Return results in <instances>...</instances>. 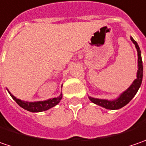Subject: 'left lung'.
<instances>
[{
	"instance_id": "1",
	"label": "left lung",
	"mask_w": 146,
	"mask_h": 146,
	"mask_svg": "<svg viewBox=\"0 0 146 146\" xmlns=\"http://www.w3.org/2000/svg\"><path fill=\"white\" fill-rule=\"evenodd\" d=\"M131 40L135 44V48L137 50V55H138V70H137V75L136 79L133 81V83L131 84V86L128 88L126 91H124L117 98L114 100H108V99H100V98H94L92 97H89L92 103L101 106L103 108H105L107 109H119L127 105L128 103L134 98L135 94L137 93L139 88L141 87V84L142 82L143 78V65L142 59H141V50L133 38L131 37Z\"/></svg>"
}]
</instances>
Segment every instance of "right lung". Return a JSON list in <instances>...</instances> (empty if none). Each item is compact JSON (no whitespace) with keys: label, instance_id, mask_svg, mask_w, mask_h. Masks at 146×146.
I'll return each instance as SVG.
<instances>
[{"label":"right lung","instance_id":"right-lung-1","mask_svg":"<svg viewBox=\"0 0 146 146\" xmlns=\"http://www.w3.org/2000/svg\"><path fill=\"white\" fill-rule=\"evenodd\" d=\"M9 94H11L12 98L19 105L21 108H23L24 109L28 110L29 112L32 113H38V112H42V111H46L48 110L49 108H52L56 106L57 104H59V102L61 101L62 98V94H61L60 96L56 97V98H50L45 101H38V102H25V101H22L19 98H15L13 94H11L10 91Z\"/></svg>","mask_w":146,"mask_h":146}]
</instances>
